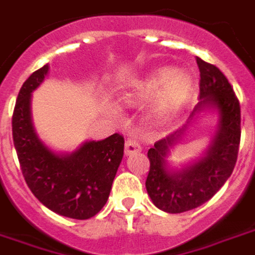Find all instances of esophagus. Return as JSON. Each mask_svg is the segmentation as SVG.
Here are the masks:
<instances>
[{
    "instance_id": "1",
    "label": "esophagus",
    "mask_w": 255,
    "mask_h": 255,
    "mask_svg": "<svg viewBox=\"0 0 255 255\" xmlns=\"http://www.w3.org/2000/svg\"><path fill=\"white\" fill-rule=\"evenodd\" d=\"M141 150V145L134 137H128L125 141V153L126 154H131V153L139 152Z\"/></svg>"
}]
</instances>
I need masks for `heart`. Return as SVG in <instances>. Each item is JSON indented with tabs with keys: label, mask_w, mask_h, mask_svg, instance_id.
<instances>
[{
	"label": "heart",
	"mask_w": 255,
	"mask_h": 255,
	"mask_svg": "<svg viewBox=\"0 0 255 255\" xmlns=\"http://www.w3.org/2000/svg\"><path fill=\"white\" fill-rule=\"evenodd\" d=\"M191 87L192 80L187 72L162 67L138 82L135 86V94L138 97H149L161 89L157 97L156 112L158 116L165 117L179 110L188 98Z\"/></svg>",
	"instance_id": "obj_1"
}]
</instances>
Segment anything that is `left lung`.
<instances>
[{"label": "left lung", "instance_id": "obj_1", "mask_svg": "<svg viewBox=\"0 0 255 255\" xmlns=\"http://www.w3.org/2000/svg\"><path fill=\"white\" fill-rule=\"evenodd\" d=\"M200 71V102L195 112L212 106L219 112V129L207 156L183 171L173 172L166 166V154L177 134L158 139L148 150L150 161L146 191L153 204L169 214H180L202 206L225 184L238 158L241 142V106L234 90L219 68L196 57ZM193 116V114H192Z\"/></svg>", "mask_w": 255, "mask_h": 255}]
</instances>
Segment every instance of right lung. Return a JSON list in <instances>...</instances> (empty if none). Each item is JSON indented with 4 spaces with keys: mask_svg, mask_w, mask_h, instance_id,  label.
Wrapping results in <instances>:
<instances>
[{
    "mask_svg": "<svg viewBox=\"0 0 255 255\" xmlns=\"http://www.w3.org/2000/svg\"><path fill=\"white\" fill-rule=\"evenodd\" d=\"M48 66L24 82L11 117L13 143L29 189L51 211L72 219H89L106 204L113 180L124 157V137L114 133L103 141L86 142L71 156H57L34 133L30 94L44 80Z\"/></svg>",
    "mask_w": 255,
    "mask_h": 255,
    "instance_id": "right-lung-1",
    "label": "right lung"
}]
</instances>
